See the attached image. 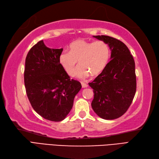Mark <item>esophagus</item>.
Wrapping results in <instances>:
<instances>
[{"label":"esophagus","instance_id":"1","mask_svg":"<svg viewBox=\"0 0 159 159\" xmlns=\"http://www.w3.org/2000/svg\"><path fill=\"white\" fill-rule=\"evenodd\" d=\"M81 83V85H82V87H83V88H85V87H88V85H87V84L86 83H85V82H80Z\"/></svg>","mask_w":159,"mask_h":159}]
</instances>
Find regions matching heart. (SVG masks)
Segmentation results:
<instances>
[{"instance_id":"1","label":"heart","mask_w":159,"mask_h":159,"mask_svg":"<svg viewBox=\"0 0 159 159\" xmlns=\"http://www.w3.org/2000/svg\"><path fill=\"white\" fill-rule=\"evenodd\" d=\"M110 48L102 40L95 42L80 39L74 41L69 46V52L63 51L59 56V62L65 72L72 76L78 61L76 76L85 79L91 74L97 76L106 68L110 59Z\"/></svg>"}]
</instances>
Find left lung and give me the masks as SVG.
Returning <instances> with one entry per match:
<instances>
[{
	"instance_id": "8db88e82",
	"label": "left lung",
	"mask_w": 159,
	"mask_h": 159,
	"mask_svg": "<svg viewBox=\"0 0 159 159\" xmlns=\"http://www.w3.org/2000/svg\"><path fill=\"white\" fill-rule=\"evenodd\" d=\"M93 37L109 44L111 60L89 83L94 93L92 107L102 119L114 120L126 112L135 95V63L129 49L120 40L107 35Z\"/></svg>"
}]
</instances>
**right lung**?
<instances>
[{"label": "right lung", "mask_w": 159, "mask_h": 159, "mask_svg": "<svg viewBox=\"0 0 159 159\" xmlns=\"http://www.w3.org/2000/svg\"><path fill=\"white\" fill-rule=\"evenodd\" d=\"M62 51L48 48L41 40L30 49L25 61L24 79L29 102L39 116L52 121L65 119L82 87L60 65Z\"/></svg>", "instance_id": "add662e5"}]
</instances>
